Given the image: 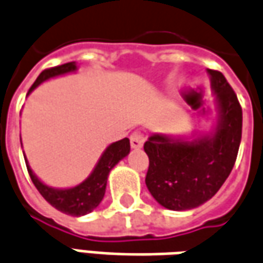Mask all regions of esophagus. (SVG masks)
<instances>
[{
	"instance_id": "esophagus-1",
	"label": "esophagus",
	"mask_w": 263,
	"mask_h": 263,
	"mask_svg": "<svg viewBox=\"0 0 263 263\" xmlns=\"http://www.w3.org/2000/svg\"><path fill=\"white\" fill-rule=\"evenodd\" d=\"M145 139H146V135H145L142 131H135L132 132L131 137H129V141H131V146L132 148H141L144 145Z\"/></svg>"
}]
</instances>
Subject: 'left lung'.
Here are the masks:
<instances>
[{
    "instance_id": "8db88e82",
    "label": "left lung",
    "mask_w": 263,
    "mask_h": 263,
    "mask_svg": "<svg viewBox=\"0 0 263 263\" xmlns=\"http://www.w3.org/2000/svg\"><path fill=\"white\" fill-rule=\"evenodd\" d=\"M221 122L212 137L185 142L152 135L144 144L149 158L145 183L162 206L185 211L219 191L234 168L242 138V108L222 72L208 69Z\"/></svg>"
}]
</instances>
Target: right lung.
Returning a JSON list of instances; mask_svg holds the SVG:
<instances>
[{
  "mask_svg": "<svg viewBox=\"0 0 263 263\" xmlns=\"http://www.w3.org/2000/svg\"><path fill=\"white\" fill-rule=\"evenodd\" d=\"M75 69H77L75 62H67V64L58 65V67L44 69L40 77L36 78L35 82L32 84V87L29 88L28 93L34 88L38 87L42 81L57 77V75L72 72ZM129 151H131V145H129L128 138H124L121 141L111 144L102 154L100 162L97 163L92 174L88 176L84 182L69 189H54L44 185L34 175V172L28 166V162L25 161V163H27V170H28V174L31 176V181L34 182L35 188L44 196L45 201L64 214L71 215V216H81V215H87L92 212L93 209L100 205L102 198L105 195L106 179H108L109 171L112 170L122 158H125L129 154Z\"/></svg>",
  "mask_w": 263,
  "mask_h": 263,
  "instance_id": "1",
  "label": "right lung"
}]
</instances>
